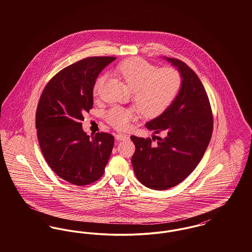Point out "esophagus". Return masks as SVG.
Returning a JSON list of instances; mask_svg holds the SVG:
<instances>
[{"label": "esophagus", "instance_id": "34e87169", "mask_svg": "<svg viewBox=\"0 0 252 252\" xmlns=\"http://www.w3.org/2000/svg\"><path fill=\"white\" fill-rule=\"evenodd\" d=\"M115 139H116L118 142H120V141H124V140L127 139V136L125 135V134H116V135H115Z\"/></svg>", "mask_w": 252, "mask_h": 252}]
</instances>
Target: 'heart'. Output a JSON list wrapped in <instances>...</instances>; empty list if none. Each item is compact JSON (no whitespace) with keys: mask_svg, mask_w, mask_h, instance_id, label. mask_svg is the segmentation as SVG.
I'll return each instance as SVG.
<instances>
[{"mask_svg":"<svg viewBox=\"0 0 252 252\" xmlns=\"http://www.w3.org/2000/svg\"><path fill=\"white\" fill-rule=\"evenodd\" d=\"M117 74L132 90L133 101L147 118L161 115L172 105L181 87L180 72L174 68H161L140 58L124 60L117 66ZM106 81V75L97 77L94 95L99 94ZM136 108L112 107L105 114L106 121L119 130H126L133 122L138 120Z\"/></svg>","mask_w":252,"mask_h":252,"instance_id":"b5f03b06","label":"heart"}]
</instances>
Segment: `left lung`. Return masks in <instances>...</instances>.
<instances>
[{
    "instance_id": "left-lung-1",
    "label": "left lung",
    "mask_w": 252,
    "mask_h": 252,
    "mask_svg": "<svg viewBox=\"0 0 252 252\" xmlns=\"http://www.w3.org/2000/svg\"><path fill=\"white\" fill-rule=\"evenodd\" d=\"M178 68L180 92L161 115L145 124L156 134L150 138L131 136L136 150L132 156L135 176L147 188L167 190L185 180L197 166L211 141L214 119L208 95L196 73L181 60L164 58Z\"/></svg>"
}]
</instances>
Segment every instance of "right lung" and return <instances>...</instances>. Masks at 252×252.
I'll return each instance as SVG.
<instances>
[{"mask_svg": "<svg viewBox=\"0 0 252 252\" xmlns=\"http://www.w3.org/2000/svg\"><path fill=\"white\" fill-rule=\"evenodd\" d=\"M115 60L92 57L66 67L49 81L38 101L36 128L43 157L59 177L77 186L103 176L113 148L111 134L90 137L81 121L94 106L98 74Z\"/></svg>", "mask_w": 252, "mask_h": 252, "instance_id": "obj_1", "label": "right lung"}]
</instances>
